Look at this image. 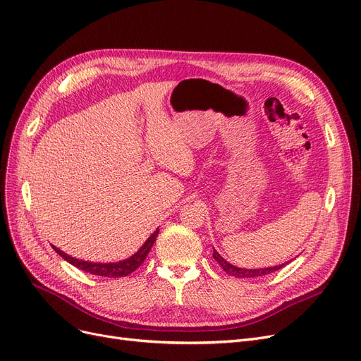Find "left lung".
Wrapping results in <instances>:
<instances>
[{
    "label": "left lung",
    "instance_id": "left-lung-1",
    "mask_svg": "<svg viewBox=\"0 0 361 361\" xmlns=\"http://www.w3.org/2000/svg\"><path fill=\"white\" fill-rule=\"evenodd\" d=\"M213 257H214V261L222 267V269L228 274V276H233V277H235V279H256V277L268 276V274H271V272H274V271H279V269H281L286 264H289V262H286V264H283V265L269 267V268L244 269V268H238V267H234V265H231L229 262H226L225 259H224L218 252H216L214 249H213Z\"/></svg>",
    "mask_w": 361,
    "mask_h": 361
}]
</instances>
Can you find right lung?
<instances>
[{
  "mask_svg": "<svg viewBox=\"0 0 361 361\" xmlns=\"http://www.w3.org/2000/svg\"><path fill=\"white\" fill-rule=\"evenodd\" d=\"M157 235H158V229L133 256H130L128 259H124V261H121V262H115V264H94V262H87V261H80V259L71 257L69 255L63 253L62 250H59L54 246H53V249L57 255H61L65 261H68L71 265L77 267L81 271H85V272L93 274V276H99V277L120 279V277H127L128 274L135 272L142 265V262L147 259L151 247L154 246Z\"/></svg>",
  "mask_w": 361,
  "mask_h": 361,
  "instance_id": "1",
  "label": "right lung"
}]
</instances>
